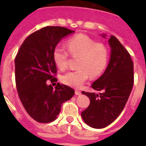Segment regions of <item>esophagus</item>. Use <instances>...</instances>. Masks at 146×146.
Wrapping results in <instances>:
<instances>
[{
  "label": "esophagus",
  "instance_id": "esophagus-1",
  "mask_svg": "<svg viewBox=\"0 0 146 146\" xmlns=\"http://www.w3.org/2000/svg\"><path fill=\"white\" fill-rule=\"evenodd\" d=\"M75 94L76 96H80V94H81V92L79 91V90H76L75 91Z\"/></svg>",
  "mask_w": 146,
  "mask_h": 146
}]
</instances>
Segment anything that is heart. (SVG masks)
I'll return each mask as SVG.
<instances>
[{
  "mask_svg": "<svg viewBox=\"0 0 146 146\" xmlns=\"http://www.w3.org/2000/svg\"><path fill=\"white\" fill-rule=\"evenodd\" d=\"M65 48L57 45L53 50V60L60 70H64L68 66L69 53L79 57L77 70L70 71L61 76L64 84L80 88L89 79L99 76L108 66L110 57L108 48L84 34H78L66 41Z\"/></svg>",
  "mask_w": 146,
  "mask_h": 146,
  "instance_id": "b5f03b06",
  "label": "heart"
}]
</instances>
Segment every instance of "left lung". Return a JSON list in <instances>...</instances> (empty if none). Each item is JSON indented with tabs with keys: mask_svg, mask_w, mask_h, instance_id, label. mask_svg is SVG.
<instances>
[{
	"mask_svg": "<svg viewBox=\"0 0 146 146\" xmlns=\"http://www.w3.org/2000/svg\"><path fill=\"white\" fill-rule=\"evenodd\" d=\"M111 60L104 74L91 86L102 93L82 92L89 98L90 104L81 115L89 127L101 129L118 117L124 108L134 82L133 62L129 53L115 36L108 41Z\"/></svg>",
	"mask_w": 146,
	"mask_h": 146,
	"instance_id": "1",
	"label": "left lung"
}]
</instances>
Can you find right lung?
Here are the masks:
<instances>
[{
    "instance_id": "add662e5",
    "label": "right lung",
    "mask_w": 146,
    "mask_h": 146,
    "mask_svg": "<svg viewBox=\"0 0 146 146\" xmlns=\"http://www.w3.org/2000/svg\"><path fill=\"white\" fill-rule=\"evenodd\" d=\"M74 31L60 26H46L29 35L19 48L15 59V80L19 99L31 117L37 122H52L62 104L75 91L57 82L53 50L64 36ZM56 84V83H55Z\"/></svg>"
}]
</instances>
